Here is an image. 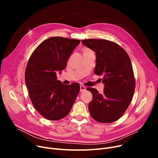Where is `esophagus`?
I'll return each mask as SVG.
<instances>
[{"label": "esophagus", "instance_id": "1", "mask_svg": "<svg viewBox=\"0 0 158 158\" xmlns=\"http://www.w3.org/2000/svg\"><path fill=\"white\" fill-rule=\"evenodd\" d=\"M86 89V88L85 86H83V85H81L80 86V92H84V91H85Z\"/></svg>", "mask_w": 158, "mask_h": 158}]
</instances>
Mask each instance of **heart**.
<instances>
[{
  "label": "heart",
  "mask_w": 158,
  "mask_h": 158,
  "mask_svg": "<svg viewBox=\"0 0 158 158\" xmlns=\"http://www.w3.org/2000/svg\"><path fill=\"white\" fill-rule=\"evenodd\" d=\"M92 52V51H91L90 50L88 49V48H86V49L84 50V52Z\"/></svg>",
  "instance_id": "obj_1"
}]
</instances>
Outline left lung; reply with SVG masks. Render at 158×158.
<instances>
[{
	"instance_id": "1",
	"label": "left lung",
	"mask_w": 158,
	"mask_h": 158,
	"mask_svg": "<svg viewBox=\"0 0 158 158\" xmlns=\"http://www.w3.org/2000/svg\"><path fill=\"white\" fill-rule=\"evenodd\" d=\"M81 42L95 52L94 73L103 76L104 84L102 94L95 88H87L93 95L88 105L90 114L98 122H114L125 113L135 92L130 57L120 45L109 40L86 39Z\"/></svg>"
}]
</instances>
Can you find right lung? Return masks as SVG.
I'll return each instance as SVG.
<instances>
[{
  "instance_id": "add662e5",
  "label": "right lung",
  "mask_w": 158,
  "mask_h": 158,
  "mask_svg": "<svg viewBox=\"0 0 158 158\" xmlns=\"http://www.w3.org/2000/svg\"><path fill=\"white\" fill-rule=\"evenodd\" d=\"M80 40L51 37L41 43L31 54L25 72L31 101L37 111L50 120L69 114L79 92L77 82L69 85L57 80L56 72L64 69Z\"/></svg>"
}]
</instances>
